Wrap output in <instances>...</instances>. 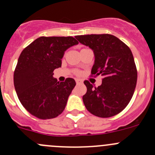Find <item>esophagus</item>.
Listing matches in <instances>:
<instances>
[{
    "mask_svg": "<svg viewBox=\"0 0 155 155\" xmlns=\"http://www.w3.org/2000/svg\"><path fill=\"white\" fill-rule=\"evenodd\" d=\"M76 84H82V81L81 80V79H76Z\"/></svg>",
    "mask_w": 155,
    "mask_h": 155,
    "instance_id": "1",
    "label": "esophagus"
}]
</instances>
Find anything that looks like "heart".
<instances>
[{
    "instance_id": "obj_1",
    "label": "heart",
    "mask_w": 155,
    "mask_h": 155,
    "mask_svg": "<svg viewBox=\"0 0 155 155\" xmlns=\"http://www.w3.org/2000/svg\"><path fill=\"white\" fill-rule=\"evenodd\" d=\"M75 73H76V74H79V71H76V72H75Z\"/></svg>"
}]
</instances>
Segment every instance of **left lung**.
I'll return each instance as SVG.
<instances>
[{
  "mask_svg": "<svg viewBox=\"0 0 155 155\" xmlns=\"http://www.w3.org/2000/svg\"><path fill=\"white\" fill-rule=\"evenodd\" d=\"M75 37L93 50L95 63L92 75L103 76L102 85L98 87L84 81L87 88L82 96L85 106L90 113L100 118L117 115L129 103L136 87L138 73L131 50L111 34Z\"/></svg>",
  "mask_w": 155,
  "mask_h": 155,
  "instance_id": "1",
  "label": "left lung"
}]
</instances>
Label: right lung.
<instances>
[{"instance_id": "1", "label": "right lung", "mask_w": 155, "mask_h": 155, "mask_svg": "<svg viewBox=\"0 0 155 155\" xmlns=\"http://www.w3.org/2000/svg\"><path fill=\"white\" fill-rule=\"evenodd\" d=\"M78 43L73 37H40L21 52L14 73V87L31 115L50 119L63 112L76 82L72 78L58 82L53 72L61 67L65 51Z\"/></svg>"}]
</instances>
